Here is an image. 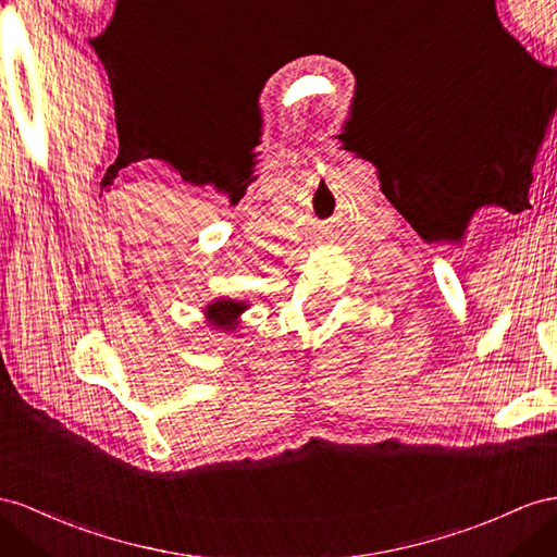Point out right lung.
<instances>
[{"instance_id": "obj_1", "label": "right lung", "mask_w": 557, "mask_h": 557, "mask_svg": "<svg viewBox=\"0 0 557 557\" xmlns=\"http://www.w3.org/2000/svg\"><path fill=\"white\" fill-rule=\"evenodd\" d=\"M242 310H247V306L242 301L223 298V301H216L207 308V318L216 326H223V330H235V318Z\"/></svg>"}]
</instances>
